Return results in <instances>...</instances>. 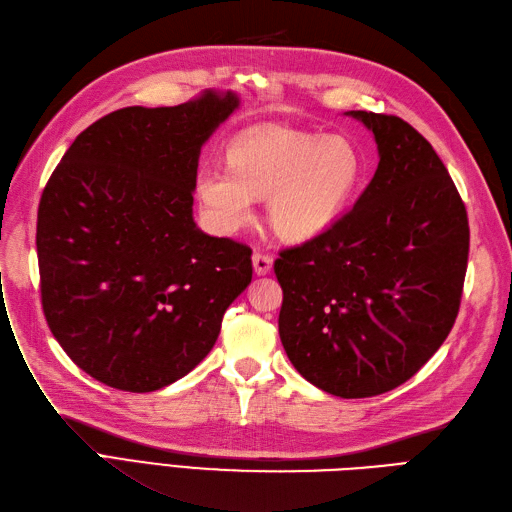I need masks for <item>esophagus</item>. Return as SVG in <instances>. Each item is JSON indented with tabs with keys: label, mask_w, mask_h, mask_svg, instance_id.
<instances>
[{
	"label": "esophagus",
	"mask_w": 512,
	"mask_h": 512,
	"mask_svg": "<svg viewBox=\"0 0 512 512\" xmlns=\"http://www.w3.org/2000/svg\"><path fill=\"white\" fill-rule=\"evenodd\" d=\"M272 263H274V259L270 255L253 253V270L257 276H266L272 270Z\"/></svg>",
	"instance_id": "obj_1"
}]
</instances>
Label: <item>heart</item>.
<instances>
[{"instance_id": "obj_1", "label": "heart", "mask_w": 512, "mask_h": 512, "mask_svg": "<svg viewBox=\"0 0 512 512\" xmlns=\"http://www.w3.org/2000/svg\"><path fill=\"white\" fill-rule=\"evenodd\" d=\"M229 168L204 166L195 193L208 223L223 234L255 219L268 197V221L287 242H306L332 229L364 178V155L346 136H317L278 125L242 131L227 151Z\"/></svg>"}]
</instances>
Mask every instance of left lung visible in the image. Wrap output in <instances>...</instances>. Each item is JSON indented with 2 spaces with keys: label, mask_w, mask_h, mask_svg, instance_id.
<instances>
[{
  "label": "left lung",
  "mask_w": 512,
  "mask_h": 512,
  "mask_svg": "<svg viewBox=\"0 0 512 512\" xmlns=\"http://www.w3.org/2000/svg\"><path fill=\"white\" fill-rule=\"evenodd\" d=\"M372 131L378 168L353 210L280 253L278 334L293 368L338 398L406 383L447 340L468 266V214L415 127L349 110Z\"/></svg>",
  "instance_id": "obj_1"
}]
</instances>
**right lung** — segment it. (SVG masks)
Instances as JSON below:
<instances>
[{
    "label": "right lung",
    "instance_id": "obj_1",
    "mask_svg": "<svg viewBox=\"0 0 512 512\" xmlns=\"http://www.w3.org/2000/svg\"><path fill=\"white\" fill-rule=\"evenodd\" d=\"M240 108L206 89L170 108L129 106L72 142L42 193V306L74 364L148 393L210 353L253 278L251 249L193 221L202 146Z\"/></svg>",
    "mask_w": 512,
    "mask_h": 512
}]
</instances>
